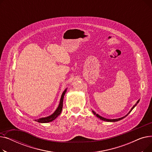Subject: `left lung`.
<instances>
[{
    "label": "left lung",
    "instance_id": "1",
    "mask_svg": "<svg viewBox=\"0 0 152 152\" xmlns=\"http://www.w3.org/2000/svg\"><path fill=\"white\" fill-rule=\"evenodd\" d=\"M139 101H140V99L137 100V102H136V103H135V105L132 107V108L131 109V110L129 111V113H127L126 115H125V116H123V117H121V118H117V119H107V118H103V117H102V116H100L99 115L97 114V113H95V111H93V110H92V113H94V115H96V116H97V118H99V119H100L101 120H102V121H107V122H116V121H120V120H121V119H123V118H124L125 117H126L127 115H128L131 112V111L134 108V107L138 104V103L139 102Z\"/></svg>",
    "mask_w": 152,
    "mask_h": 152
}]
</instances>
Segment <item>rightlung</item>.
Here are the masks:
<instances>
[{
	"mask_svg": "<svg viewBox=\"0 0 152 152\" xmlns=\"http://www.w3.org/2000/svg\"><path fill=\"white\" fill-rule=\"evenodd\" d=\"M67 88L65 89V90L63 91V92L61 94V96L60 98V103L59 105L57 107V108L56 109V110L54 111V112L50 116H47V117H44V118H41L39 119H36V121L41 123H49L51 122L52 121H53L54 119H55L57 118L61 113V111H62V108H63V98L64 96H65V94L66 92Z\"/></svg>",
	"mask_w": 152,
	"mask_h": 152,
	"instance_id": "right-lung-1",
	"label": "right lung"
}]
</instances>
